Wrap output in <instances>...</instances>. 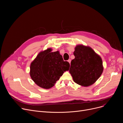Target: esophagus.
Here are the masks:
<instances>
[{
    "label": "esophagus",
    "mask_w": 123,
    "mask_h": 123,
    "mask_svg": "<svg viewBox=\"0 0 123 123\" xmlns=\"http://www.w3.org/2000/svg\"><path fill=\"white\" fill-rule=\"evenodd\" d=\"M68 62L69 63H71V59H69L68 61Z\"/></svg>",
    "instance_id": "1"
}]
</instances>
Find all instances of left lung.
Wrapping results in <instances>:
<instances>
[{
  "label": "left lung",
  "instance_id": "left-lung-1",
  "mask_svg": "<svg viewBox=\"0 0 123 123\" xmlns=\"http://www.w3.org/2000/svg\"><path fill=\"white\" fill-rule=\"evenodd\" d=\"M74 55L69 71L74 81L84 86L94 84L103 72L101 56L90 46L82 44L76 46Z\"/></svg>",
  "mask_w": 123,
  "mask_h": 123
}]
</instances>
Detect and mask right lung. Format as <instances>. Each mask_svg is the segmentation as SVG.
I'll use <instances>...</instances> for the list:
<instances>
[{
	"label": "right lung",
	"instance_id": "1",
	"mask_svg": "<svg viewBox=\"0 0 123 123\" xmlns=\"http://www.w3.org/2000/svg\"><path fill=\"white\" fill-rule=\"evenodd\" d=\"M51 51L49 48L40 52L30 67L31 79L37 86L45 89L53 86L70 67L68 62H64L59 51Z\"/></svg>",
	"mask_w": 123,
	"mask_h": 123
}]
</instances>
